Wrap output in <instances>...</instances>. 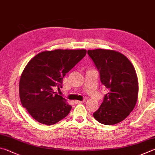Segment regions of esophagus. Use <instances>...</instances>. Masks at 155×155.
Here are the masks:
<instances>
[{
	"label": "esophagus",
	"instance_id": "34e87169",
	"mask_svg": "<svg viewBox=\"0 0 155 155\" xmlns=\"http://www.w3.org/2000/svg\"><path fill=\"white\" fill-rule=\"evenodd\" d=\"M85 102V100H83V101H78V100H75V104H81V103H84Z\"/></svg>",
	"mask_w": 155,
	"mask_h": 155
}]
</instances>
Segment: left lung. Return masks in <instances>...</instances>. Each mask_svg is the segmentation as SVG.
<instances>
[{"label":"left lung","mask_w":155,"mask_h":155,"mask_svg":"<svg viewBox=\"0 0 155 155\" xmlns=\"http://www.w3.org/2000/svg\"><path fill=\"white\" fill-rule=\"evenodd\" d=\"M87 53L108 90L99 108L93 113L94 118L106 125L120 123L134 110L137 100L138 81L134 67L118 51L97 49Z\"/></svg>","instance_id":"1"}]
</instances>
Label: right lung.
<instances>
[{
  "label": "right lung",
  "mask_w": 155,
  "mask_h": 155,
  "mask_svg": "<svg viewBox=\"0 0 155 155\" xmlns=\"http://www.w3.org/2000/svg\"><path fill=\"white\" fill-rule=\"evenodd\" d=\"M86 54L85 50L45 51L28 62L20 78V98L37 122L51 125L69 114L71 106L53 88H62L65 75Z\"/></svg>",
  "instance_id": "obj_1"
}]
</instances>
